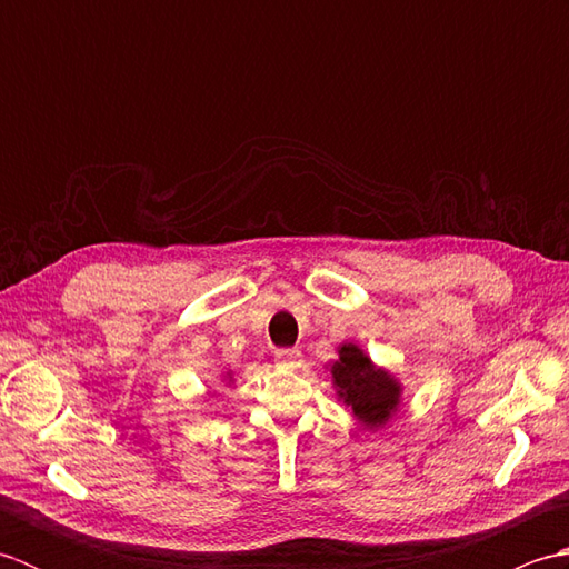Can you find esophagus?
<instances>
[{"mask_svg": "<svg viewBox=\"0 0 569 569\" xmlns=\"http://www.w3.org/2000/svg\"><path fill=\"white\" fill-rule=\"evenodd\" d=\"M276 365L283 367V369H296L300 365V352L298 349H278V352L273 355Z\"/></svg>", "mask_w": 569, "mask_h": 569, "instance_id": "34e87169", "label": "esophagus"}]
</instances>
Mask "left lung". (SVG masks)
<instances>
[{"mask_svg":"<svg viewBox=\"0 0 569 569\" xmlns=\"http://www.w3.org/2000/svg\"><path fill=\"white\" fill-rule=\"evenodd\" d=\"M332 379L337 383V393L352 406L355 416L365 426L377 428L389 420L391 410L398 403V386L381 369H373L371 361L359 352L355 345H342L340 361H335Z\"/></svg>","mask_w":569,"mask_h":569,"instance_id":"8db88e82","label":"left lung"}]
</instances>
